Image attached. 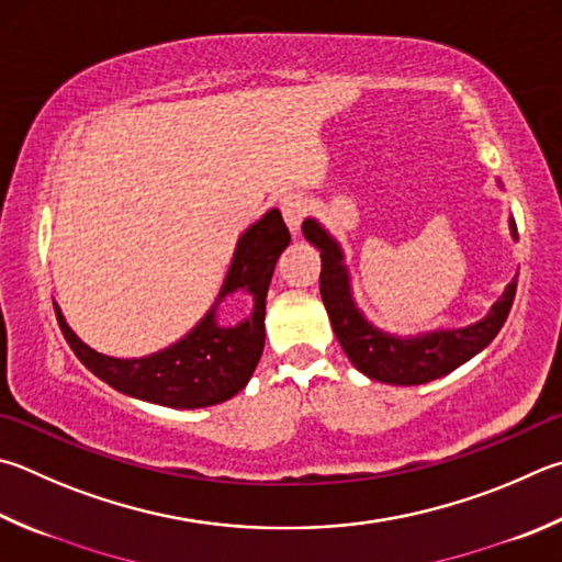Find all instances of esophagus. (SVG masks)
I'll list each match as a JSON object with an SVG mask.
<instances>
[{
  "instance_id": "1",
  "label": "esophagus",
  "mask_w": 562,
  "mask_h": 562,
  "mask_svg": "<svg viewBox=\"0 0 562 562\" xmlns=\"http://www.w3.org/2000/svg\"><path fill=\"white\" fill-rule=\"evenodd\" d=\"M280 209H282V216L284 223H288L292 233H297L302 226V218L307 216L310 211V203L304 193H288V196L280 199Z\"/></svg>"
}]
</instances>
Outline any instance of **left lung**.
Masks as SVG:
<instances>
[{
  "label": "left lung",
  "mask_w": 562,
  "mask_h": 562,
  "mask_svg": "<svg viewBox=\"0 0 562 562\" xmlns=\"http://www.w3.org/2000/svg\"><path fill=\"white\" fill-rule=\"evenodd\" d=\"M508 228H512L514 240H518L514 218H508ZM302 233L314 248L322 250L319 292L336 339L356 369L373 381L391 385H420L442 379L486 349L512 312L516 280L506 284L504 294L494 302L484 319L462 326V329H437L417 336H393L381 331L356 307L351 278L344 265L339 243L314 218L302 223Z\"/></svg>",
  "instance_id": "left-lung-1"
}]
</instances>
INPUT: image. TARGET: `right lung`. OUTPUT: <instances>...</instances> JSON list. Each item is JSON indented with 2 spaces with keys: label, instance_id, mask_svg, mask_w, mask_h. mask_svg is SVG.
<instances>
[{
  "label": "right lung",
  "instance_id": "right-lung-1",
  "mask_svg": "<svg viewBox=\"0 0 562 562\" xmlns=\"http://www.w3.org/2000/svg\"><path fill=\"white\" fill-rule=\"evenodd\" d=\"M290 246V231L282 213L270 209L238 238L218 300L193 329L157 353L142 359H115L98 353L76 336L56 304L58 326L74 353L100 381L139 401L193 411L228 401L240 393L258 366L265 346V297L282 250ZM254 297V312L236 327H221L217 304L233 291Z\"/></svg>",
  "mask_w": 562,
  "mask_h": 562
}]
</instances>
